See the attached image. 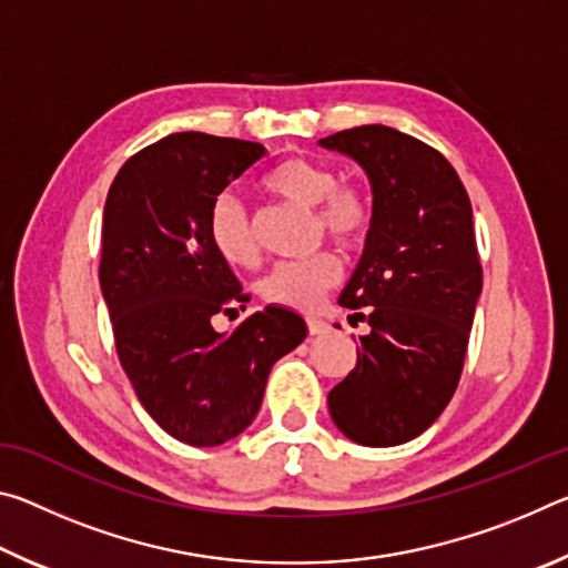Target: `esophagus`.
<instances>
[{
	"instance_id": "obj_1",
	"label": "esophagus",
	"mask_w": 568,
	"mask_h": 568,
	"mask_svg": "<svg viewBox=\"0 0 568 568\" xmlns=\"http://www.w3.org/2000/svg\"><path fill=\"white\" fill-rule=\"evenodd\" d=\"M307 331H311V335H323L331 331V325L321 318H307Z\"/></svg>"
}]
</instances>
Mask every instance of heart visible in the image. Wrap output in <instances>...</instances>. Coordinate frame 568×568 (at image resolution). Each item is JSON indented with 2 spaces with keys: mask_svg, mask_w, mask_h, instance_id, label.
<instances>
[{
  "mask_svg": "<svg viewBox=\"0 0 568 568\" xmlns=\"http://www.w3.org/2000/svg\"><path fill=\"white\" fill-rule=\"evenodd\" d=\"M263 185L273 195L301 207H315V220L335 243L343 247L358 245L371 223L368 200L355 185H345L335 178V170L325 162L307 158H287L267 172ZM207 235L217 255L230 265H253L257 245L253 225L240 200L220 195L207 213ZM341 265L333 253H315L303 261H287L267 273L257 293L265 301L313 311L325 291L338 283Z\"/></svg>",
  "mask_w": 568,
  "mask_h": 568,
  "instance_id": "obj_1",
  "label": "heart"
}]
</instances>
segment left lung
I'll use <instances>...</instances> for the list:
<instances>
[{"instance_id": "8db88e82", "label": "left lung", "mask_w": 568, "mask_h": 568, "mask_svg": "<svg viewBox=\"0 0 568 568\" xmlns=\"http://www.w3.org/2000/svg\"><path fill=\"white\" fill-rule=\"evenodd\" d=\"M361 165L373 213L338 303L371 325L355 368L328 393L343 436L398 446L434 426L458 386L484 285L474 213L450 162L386 124L318 140ZM351 315V318H353ZM338 328V325H335Z\"/></svg>"}]
</instances>
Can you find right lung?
I'll use <instances>...</instances> for the list:
<instances>
[{
    "label": "right lung",
    "instance_id": "add662e5",
    "mask_svg": "<svg viewBox=\"0 0 568 568\" xmlns=\"http://www.w3.org/2000/svg\"><path fill=\"white\" fill-rule=\"evenodd\" d=\"M263 158L261 142L168 134L124 162L104 203L100 287L120 363L158 426L190 446L243 434L273 363L307 335L283 305L213 328L245 295L210 243V205Z\"/></svg>",
    "mask_w": 568,
    "mask_h": 568
}]
</instances>
